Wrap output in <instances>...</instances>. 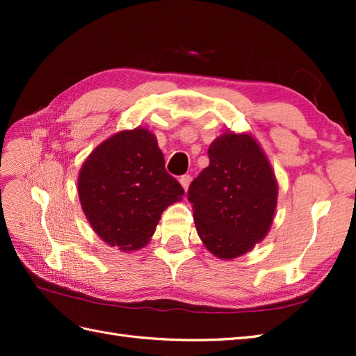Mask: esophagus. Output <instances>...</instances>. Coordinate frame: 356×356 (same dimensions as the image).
<instances>
[{"label": "esophagus", "instance_id": "esophagus-1", "mask_svg": "<svg viewBox=\"0 0 356 356\" xmlns=\"http://www.w3.org/2000/svg\"><path fill=\"white\" fill-rule=\"evenodd\" d=\"M191 180H193V177L190 176V174H185V176H182V177L179 179V182H180V185L184 186V190H185V191H188V186H190Z\"/></svg>", "mask_w": 356, "mask_h": 356}]
</instances>
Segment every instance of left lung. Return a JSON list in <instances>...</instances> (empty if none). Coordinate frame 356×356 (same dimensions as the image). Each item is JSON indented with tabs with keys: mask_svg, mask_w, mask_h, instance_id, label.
<instances>
[{
	"mask_svg": "<svg viewBox=\"0 0 356 356\" xmlns=\"http://www.w3.org/2000/svg\"><path fill=\"white\" fill-rule=\"evenodd\" d=\"M208 157L188 200L203 245L217 259L232 260L268 236L278 184L268 156L249 133L225 131L209 145Z\"/></svg>",
	"mask_w": 356,
	"mask_h": 356,
	"instance_id": "1",
	"label": "left lung"
}]
</instances>
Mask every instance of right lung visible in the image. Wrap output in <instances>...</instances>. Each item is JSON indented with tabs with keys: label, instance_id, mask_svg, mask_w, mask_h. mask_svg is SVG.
I'll use <instances>...</instances> for the list:
<instances>
[{
	"label": "right lung",
	"instance_id": "obj_1",
	"mask_svg": "<svg viewBox=\"0 0 356 356\" xmlns=\"http://www.w3.org/2000/svg\"><path fill=\"white\" fill-rule=\"evenodd\" d=\"M81 208L105 243L120 251L148 245L163 211L182 200V185L165 170L148 128L118 131L97 145L78 176Z\"/></svg>",
	"mask_w": 356,
	"mask_h": 356
}]
</instances>
